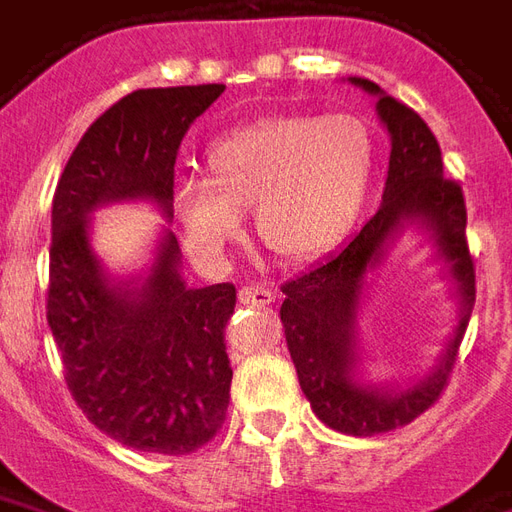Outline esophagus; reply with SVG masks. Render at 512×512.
<instances>
[{
    "label": "esophagus",
    "instance_id": "1",
    "mask_svg": "<svg viewBox=\"0 0 512 512\" xmlns=\"http://www.w3.org/2000/svg\"><path fill=\"white\" fill-rule=\"evenodd\" d=\"M238 299H241V304H246V307H266V304L274 301V290L266 288V285H246V288H241V293H238Z\"/></svg>",
    "mask_w": 512,
    "mask_h": 512
}]
</instances>
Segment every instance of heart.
I'll use <instances>...</instances> for the list:
<instances>
[{
  "label": "heart",
  "instance_id": "heart-1",
  "mask_svg": "<svg viewBox=\"0 0 512 512\" xmlns=\"http://www.w3.org/2000/svg\"><path fill=\"white\" fill-rule=\"evenodd\" d=\"M211 175L178 172L172 211L194 260L222 266L252 205L260 241L279 257L326 252L354 222L373 172V142L351 115L263 117L216 136Z\"/></svg>",
  "mask_w": 512,
  "mask_h": 512
}]
</instances>
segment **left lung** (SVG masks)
<instances>
[{"label": "left lung", "instance_id": "obj_1", "mask_svg": "<svg viewBox=\"0 0 512 512\" xmlns=\"http://www.w3.org/2000/svg\"><path fill=\"white\" fill-rule=\"evenodd\" d=\"M348 82L376 95V112L389 131L392 153L384 197L376 216L321 263L282 285V326L301 392L315 417L345 436H376L408 425L439 400L458 356L474 307V263L466 246V205L455 180H447L436 136L406 104L376 82ZM406 226L429 235L434 256L459 299V326L428 374L411 385L365 379L358 356V310L366 274Z\"/></svg>", "mask_w": 512, "mask_h": 512}]
</instances>
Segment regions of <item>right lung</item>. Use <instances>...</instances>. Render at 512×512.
<instances>
[{
  "instance_id": "1",
  "label": "right lung",
  "mask_w": 512,
  "mask_h": 512,
  "mask_svg": "<svg viewBox=\"0 0 512 512\" xmlns=\"http://www.w3.org/2000/svg\"><path fill=\"white\" fill-rule=\"evenodd\" d=\"M222 93L194 84L120 98L84 131L54 191L46 318L76 406L131 450L186 455L222 428L235 285L189 288L169 227L142 274L112 277L93 249V211L150 202L169 222L180 139Z\"/></svg>"
}]
</instances>
